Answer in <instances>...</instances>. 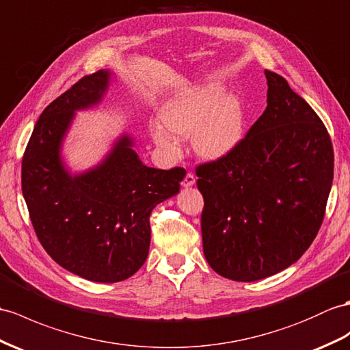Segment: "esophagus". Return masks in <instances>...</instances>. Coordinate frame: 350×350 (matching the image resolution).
I'll use <instances>...</instances> for the list:
<instances>
[{
    "label": "esophagus",
    "mask_w": 350,
    "mask_h": 350,
    "mask_svg": "<svg viewBox=\"0 0 350 350\" xmlns=\"http://www.w3.org/2000/svg\"><path fill=\"white\" fill-rule=\"evenodd\" d=\"M194 183H196V176L193 175V174H187L185 175V178L183 180V183H181V185L184 187V189H189V187H191V185H194Z\"/></svg>",
    "instance_id": "obj_1"
}]
</instances>
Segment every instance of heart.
Returning a JSON list of instances; mask_svg holds the SVG:
<instances>
[{"mask_svg": "<svg viewBox=\"0 0 350 350\" xmlns=\"http://www.w3.org/2000/svg\"><path fill=\"white\" fill-rule=\"evenodd\" d=\"M159 122L151 127V136L167 159L181 156L178 138L193 135L194 151L206 160H218L243 139L245 107L236 93H226L218 83H206L167 99L159 111Z\"/></svg>", "mask_w": 350, "mask_h": 350, "instance_id": "b5f03b06", "label": "heart"}]
</instances>
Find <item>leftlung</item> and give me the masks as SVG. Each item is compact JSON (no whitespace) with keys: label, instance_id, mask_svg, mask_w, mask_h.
Returning <instances> with one entry per match:
<instances>
[{"label":"left lung","instance_id":"left-lung-1","mask_svg":"<svg viewBox=\"0 0 350 350\" xmlns=\"http://www.w3.org/2000/svg\"><path fill=\"white\" fill-rule=\"evenodd\" d=\"M267 107L230 154L196 169L203 254L239 282L294 264L322 224L334 174L329 135L284 77L264 71Z\"/></svg>","mask_w":350,"mask_h":350}]
</instances>
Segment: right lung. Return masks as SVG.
<instances>
[{
    "instance_id": "add662e5",
    "label": "right lung",
    "mask_w": 350,
    "mask_h": 350,
    "mask_svg": "<svg viewBox=\"0 0 350 350\" xmlns=\"http://www.w3.org/2000/svg\"><path fill=\"white\" fill-rule=\"evenodd\" d=\"M113 72L83 77L33 127L22 160V193L42 248L59 266L93 282L131 278L148 257L150 215L180 191L185 170L148 167L123 133L96 166L72 174L62 144L77 111L99 105Z\"/></svg>"
}]
</instances>
